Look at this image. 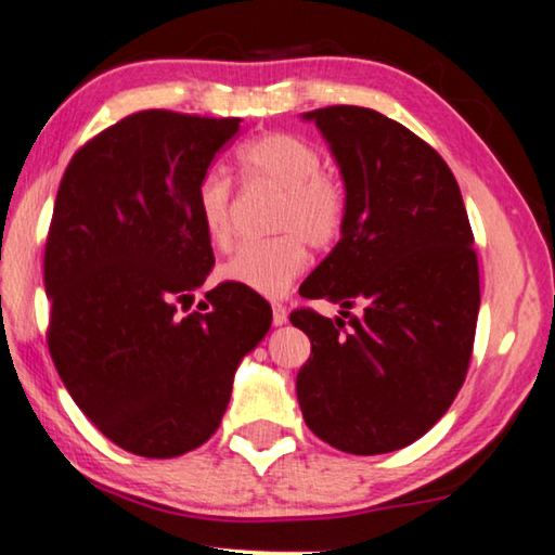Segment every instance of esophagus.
<instances>
[{
    "instance_id": "1",
    "label": "esophagus",
    "mask_w": 555,
    "mask_h": 555,
    "mask_svg": "<svg viewBox=\"0 0 555 555\" xmlns=\"http://www.w3.org/2000/svg\"><path fill=\"white\" fill-rule=\"evenodd\" d=\"M285 322H287V307L275 302V305H272V324L283 326Z\"/></svg>"
}]
</instances>
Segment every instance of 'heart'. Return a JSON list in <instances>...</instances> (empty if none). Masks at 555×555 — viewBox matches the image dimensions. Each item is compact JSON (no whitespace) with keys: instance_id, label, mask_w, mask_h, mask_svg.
Segmentation results:
<instances>
[{"instance_id":"heart-1","label":"heart","mask_w":555,"mask_h":555,"mask_svg":"<svg viewBox=\"0 0 555 555\" xmlns=\"http://www.w3.org/2000/svg\"><path fill=\"white\" fill-rule=\"evenodd\" d=\"M238 169L248 186L280 194L268 241L243 243L221 266L225 283L266 297L285 295L307 266V246L326 250L339 241L349 214V194L339 177L322 169V152L293 132H266L243 144ZM196 216L216 248H229L233 184L221 171H206L196 184Z\"/></svg>"}]
</instances>
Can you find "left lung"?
Segmentation results:
<instances>
[{"mask_svg":"<svg viewBox=\"0 0 555 555\" xmlns=\"http://www.w3.org/2000/svg\"><path fill=\"white\" fill-rule=\"evenodd\" d=\"M302 117L330 142L349 214L299 287L339 305L341 317L289 314L312 341L297 401L332 448L393 452L423 438L465 384L479 314L475 235L455 175L408 127L357 105Z\"/></svg>","mask_w":555,"mask_h":555,"instance_id":"1","label":"left lung"}]
</instances>
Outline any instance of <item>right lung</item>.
I'll return each mask as SVG.
<instances>
[{"instance_id":"right-lung-1","label":"right lung","mask_w":555,"mask_h":555,"mask_svg":"<svg viewBox=\"0 0 555 555\" xmlns=\"http://www.w3.org/2000/svg\"><path fill=\"white\" fill-rule=\"evenodd\" d=\"M241 117L142 111L73 154L43 253L49 351L68 393L107 440L177 457L221 425L233 376L272 322L253 289L221 283L196 184Z\"/></svg>"}]
</instances>
